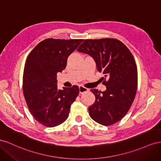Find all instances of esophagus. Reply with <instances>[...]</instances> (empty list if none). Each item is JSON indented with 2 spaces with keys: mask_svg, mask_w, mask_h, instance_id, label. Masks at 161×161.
<instances>
[{
  "mask_svg": "<svg viewBox=\"0 0 161 161\" xmlns=\"http://www.w3.org/2000/svg\"><path fill=\"white\" fill-rule=\"evenodd\" d=\"M88 91H89V89L85 88V87H84V86H79V93H80V94H82L83 92H86Z\"/></svg>",
  "mask_w": 161,
  "mask_h": 161,
  "instance_id": "1",
  "label": "esophagus"
}]
</instances>
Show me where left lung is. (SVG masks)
Here are the masks:
<instances>
[{"mask_svg": "<svg viewBox=\"0 0 161 161\" xmlns=\"http://www.w3.org/2000/svg\"><path fill=\"white\" fill-rule=\"evenodd\" d=\"M77 51L91 56L97 70L104 75L106 90H91L95 96L89 108L91 118L103 125L115 124L128 113L137 91L138 72L132 54L122 42L111 38L85 40Z\"/></svg>", "mask_w": 161, "mask_h": 161, "instance_id": "obj_1", "label": "left lung"}]
</instances>
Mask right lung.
<instances>
[{
    "label": "right lung",
    "instance_id": "right-lung-1",
    "mask_svg": "<svg viewBox=\"0 0 161 161\" xmlns=\"http://www.w3.org/2000/svg\"><path fill=\"white\" fill-rule=\"evenodd\" d=\"M82 40L48 38L33 48L24 68L23 91L30 112L38 122L54 127L68 118L79 86L58 88L57 73L65 69L67 59Z\"/></svg>",
    "mask_w": 161,
    "mask_h": 161
}]
</instances>
